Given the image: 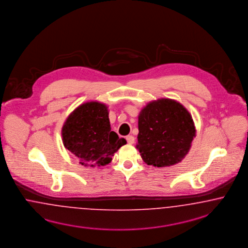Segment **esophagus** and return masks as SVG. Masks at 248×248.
<instances>
[{
	"instance_id": "esophagus-1",
	"label": "esophagus",
	"mask_w": 248,
	"mask_h": 248,
	"mask_svg": "<svg viewBox=\"0 0 248 248\" xmlns=\"http://www.w3.org/2000/svg\"><path fill=\"white\" fill-rule=\"evenodd\" d=\"M126 140H127V143L128 144H134V142H135V138L133 137V136H127L126 137Z\"/></svg>"
}]
</instances>
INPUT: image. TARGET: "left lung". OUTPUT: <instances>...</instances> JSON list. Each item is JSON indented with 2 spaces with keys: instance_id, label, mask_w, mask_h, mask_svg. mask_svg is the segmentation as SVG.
I'll return each instance as SVG.
<instances>
[{
  "instance_id": "obj_1",
  "label": "left lung",
  "mask_w": 248,
  "mask_h": 248,
  "mask_svg": "<svg viewBox=\"0 0 248 248\" xmlns=\"http://www.w3.org/2000/svg\"><path fill=\"white\" fill-rule=\"evenodd\" d=\"M136 148L148 165L162 168L181 162L197 135L187 109L175 99L152 100L139 114Z\"/></svg>"
}]
</instances>
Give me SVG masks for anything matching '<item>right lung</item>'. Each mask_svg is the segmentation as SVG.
<instances>
[{
  "label": "right lung",
  "instance_id": "1",
  "mask_svg": "<svg viewBox=\"0 0 248 248\" xmlns=\"http://www.w3.org/2000/svg\"><path fill=\"white\" fill-rule=\"evenodd\" d=\"M62 139L64 148L85 167L109 164L126 144L111 131L108 106L96 100L82 103L70 113L62 127Z\"/></svg>",
  "mask_w": 248,
  "mask_h": 248
}]
</instances>
